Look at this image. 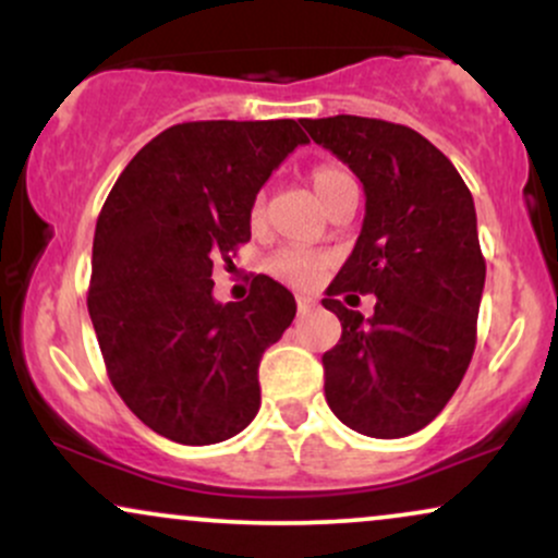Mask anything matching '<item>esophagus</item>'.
<instances>
[{"label": "esophagus", "instance_id": "obj_1", "mask_svg": "<svg viewBox=\"0 0 558 558\" xmlns=\"http://www.w3.org/2000/svg\"><path fill=\"white\" fill-rule=\"evenodd\" d=\"M296 310H299V317H306L312 310H315V299L296 296Z\"/></svg>", "mask_w": 558, "mask_h": 558}]
</instances>
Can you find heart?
I'll list each match as a JSON object with an SVG mask.
<instances>
[{"label":"heart","instance_id":"b5f03b06","mask_svg":"<svg viewBox=\"0 0 558 558\" xmlns=\"http://www.w3.org/2000/svg\"><path fill=\"white\" fill-rule=\"evenodd\" d=\"M345 181H351V175L343 168H338V165H319V168L312 170V189H315V194L319 196V202L323 204L328 202V198L336 194ZM262 220H265V198L257 196L254 198L252 209H248V222L257 228L262 226ZM328 265H330L328 257L312 252V248L286 246L272 254L270 262H267V270L288 286L310 288L323 278L325 270H328Z\"/></svg>","mask_w":558,"mask_h":558}]
</instances>
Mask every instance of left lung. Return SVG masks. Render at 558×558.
<instances>
[{"label":"left lung","instance_id":"obj_1","mask_svg":"<svg viewBox=\"0 0 558 558\" xmlns=\"http://www.w3.org/2000/svg\"><path fill=\"white\" fill-rule=\"evenodd\" d=\"M364 185L354 252L323 299L341 341L323 354L325 399L369 438H403L444 412L470 367L485 286L475 202L444 151L412 128L336 114L304 120ZM375 292L364 320L338 295Z\"/></svg>","mask_w":558,"mask_h":558}]
</instances>
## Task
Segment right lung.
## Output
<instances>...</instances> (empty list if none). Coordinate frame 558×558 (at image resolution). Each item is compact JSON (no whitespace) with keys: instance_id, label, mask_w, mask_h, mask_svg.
Returning <instances> with one entry per match:
<instances>
[{"instance_id":"1","label":"right lung","mask_w":558,"mask_h":558,"mask_svg":"<svg viewBox=\"0 0 558 558\" xmlns=\"http://www.w3.org/2000/svg\"><path fill=\"white\" fill-rule=\"evenodd\" d=\"M299 144L296 120L172 125L128 162L96 220L86 301L107 375L175 444H220L257 417L259 360L296 301L257 275L246 299L217 304L213 270L252 239L248 209Z\"/></svg>"}]
</instances>
